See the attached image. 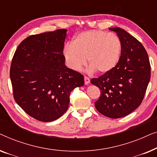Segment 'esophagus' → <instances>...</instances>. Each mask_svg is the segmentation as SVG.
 <instances>
[{"instance_id": "1", "label": "esophagus", "mask_w": 157, "mask_h": 157, "mask_svg": "<svg viewBox=\"0 0 157 157\" xmlns=\"http://www.w3.org/2000/svg\"><path fill=\"white\" fill-rule=\"evenodd\" d=\"M84 82L86 85H88L90 83V79L89 77L87 76H84Z\"/></svg>"}]
</instances>
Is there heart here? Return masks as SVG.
Listing matches in <instances>:
<instances>
[{
  "label": "heart",
  "instance_id": "heart-1",
  "mask_svg": "<svg viewBox=\"0 0 157 157\" xmlns=\"http://www.w3.org/2000/svg\"><path fill=\"white\" fill-rule=\"evenodd\" d=\"M122 52V43L117 34L99 30L81 32L74 38L71 44L63 48L67 66L80 71L86 64L101 74L110 72L119 63Z\"/></svg>",
  "mask_w": 157,
  "mask_h": 157
}]
</instances>
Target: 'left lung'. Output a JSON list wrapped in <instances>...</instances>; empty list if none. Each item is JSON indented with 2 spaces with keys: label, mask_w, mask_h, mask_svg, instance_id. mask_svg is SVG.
I'll use <instances>...</instances> for the list:
<instances>
[{
  "label": "left lung",
  "mask_w": 157,
  "mask_h": 157,
  "mask_svg": "<svg viewBox=\"0 0 157 157\" xmlns=\"http://www.w3.org/2000/svg\"><path fill=\"white\" fill-rule=\"evenodd\" d=\"M109 30L116 32L121 40V58L111 71L92 78L91 83L101 91L95 102L97 111L118 119L140 106L151 77V66L147 51L136 38L120 28Z\"/></svg>",
  "instance_id": "1"
}]
</instances>
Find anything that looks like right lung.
Returning <instances> with one entry per match:
<instances>
[{"mask_svg": "<svg viewBox=\"0 0 157 157\" xmlns=\"http://www.w3.org/2000/svg\"><path fill=\"white\" fill-rule=\"evenodd\" d=\"M66 29L27 37L19 44L10 69L13 97L25 113L49 122L68 109L71 92L84 84L83 76L66 66Z\"/></svg>", "mask_w": 157, "mask_h": 157, "instance_id": "right-lung-1", "label": "right lung"}]
</instances>
